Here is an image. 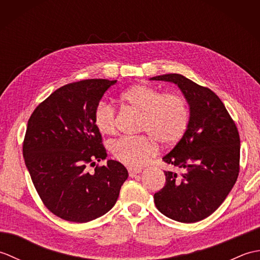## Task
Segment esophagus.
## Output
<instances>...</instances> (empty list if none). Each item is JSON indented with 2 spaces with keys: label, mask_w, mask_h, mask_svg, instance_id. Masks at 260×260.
Instances as JSON below:
<instances>
[{
  "label": "esophagus",
  "mask_w": 260,
  "mask_h": 260,
  "mask_svg": "<svg viewBox=\"0 0 260 260\" xmlns=\"http://www.w3.org/2000/svg\"><path fill=\"white\" fill-rule=\"evenodd\" d=\"M141 171L142 170H140V169H134V168H128V174H129V176L131 178H135V176L139 174V173H141Z\"/></svg>",
  "instance_id": "obj_1"
}]
</instances>
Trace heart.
<instances>
[{"mask_svg": "<svg viewBox=\"0 0 260 260\" xmlns=\"http://www.w3.org/2000/svg\"><path fill=\"white\" fill-rule=\"evenodd\" d=\"M125 106L141 114L139 131L146 135L124 136L112 143L114 157L129 168H140L157 151V142L163 145L178 143L189 126L187 103L179 93H163L157 88L139 84L120 93ZM96 128L104 135L116 132V110L110 104L99 103L93 113Z\"/></svg>", "mask_w": 260, "mask_h": 260, "instance_id": "obj_1", "label": "heart"}]
</instances>
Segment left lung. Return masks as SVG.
<instances>
[{"label":"left lung","mask_w":260,"mask_h":260,"mask_svg":"<svg viewBox=\"0 0 260 260\" xmlns=\"http://www.w3.org/2000/svg\"><path fill=\"white\" fill-rule=\"evenodd\" d=\"M173 82L190 107L185 134L163 161L175 171H165L167 182L154 202L168 218L193 223L217 210L239 174L240 137L223 103L207 87L179 74L152 77Z\"/></svg>","instance_id":"1"}]
</instances>
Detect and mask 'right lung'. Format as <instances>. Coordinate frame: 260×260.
Here are the masks:
<instances>
[{
	"label": "right lung",
	"mask_w": 260,
	"mask_h": 260,
	"mask_svg": "<svg viewBox=\"0 0 260 260\" xmlns=\"http://www.w3.org/2000/svg\"><path fill=\"white\" fill-rule=\"evenodd\" d=\"M117 80L86 79L64 85L38 105L27 121L23 157L43 204L70 222L95 220L112 209L128 172L108 159L93 113Z\"/></svg>",
	"instance_id": "add662e5"
}]
</instances>
